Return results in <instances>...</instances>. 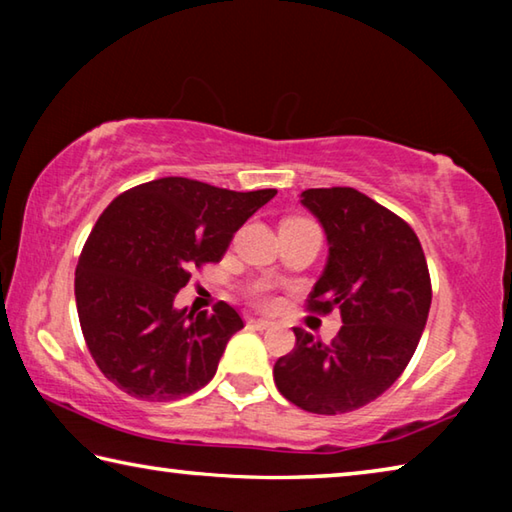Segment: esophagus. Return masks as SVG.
Here are the masks:
<instances>
[{
	"mask_svg": "<svg viewBox=\"0 0 512 512\" xmlns=\"http://www.w3.org/2000/svg\"><path fill=\"white\" fill-rule=\"evenodd\" d=\"M250 327L259 329V332H266V329H273L275 323H273V320H266V318H255V320H250Z\"/></svg>",
	"mask_w": 512,
	"mask_h": 512,
	"instance_id": "obj_1",
	"label": "esophagus"
}]
</instances>
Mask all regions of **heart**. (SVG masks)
I'll return each instance as SVG.
<instances>
[{"mask_svg": "<svg viewBox=\"0 0 512 512\" xmlns=\"http://www.w3.org/2000/svg\"><path fill=\"white\" fill-rule=\"evenodd\" d=\"M255 300L259 302V305H264V307L273 305V298H271V293H268V287H257L255 289Z\"/></svg>", "mask_w": 512, "mask_h": 512, "instance_id": "b5f03b06", "label": "heart"}]
</instances>
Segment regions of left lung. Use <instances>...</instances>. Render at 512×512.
Wrapping results in <instances>:
<instances>
[{
    "label": "left lung",
    "instance_id": "left-lung-1",
    "mask_svg": "<svg viewBox=\"0 0 512 512\" xmlns=\"http://www.w3.org/2000/svg\"><path fill=\"white\" fill-rule=\"evenodd\" d=\"M300 203L327 237V264L309 309H339L332 345L305 329L275 361V386L289 402L320 415L361 409L395 384L418 348L431 307V280L411 225L352 187L307 189Z\"/></svg>",
    "mask_w": 512,
    "mask_h": 512
}]
</instances>
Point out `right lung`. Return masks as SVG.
Here are the masks:
<instances>
[{"instance_id": "add662e5", "label": "right lung", "mask_w": 512, "mask_h": 512, "mask_svg": "<svg viewBox=\"0 0 512 512\" xmlns=\"http://www.w3.org/2000/svg\"><path fill=\"white\" fill-rule=\"evenodd\" d=\"M275 194L171 176L128 189L103 210L79 257L74 296L88 350L112 384L149 402L210 384L244 320L225 302L194 314L173 300L192 268L219 262Z\"/></svg>"}]
</instances>
